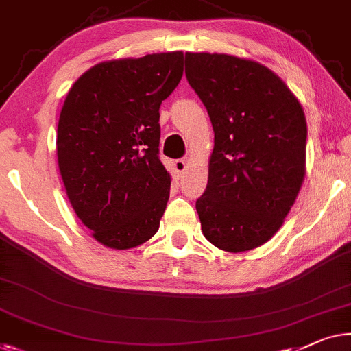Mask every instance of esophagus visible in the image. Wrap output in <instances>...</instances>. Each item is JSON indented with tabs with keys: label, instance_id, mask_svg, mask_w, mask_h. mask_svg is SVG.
<instances>
[{
	"label": "esophagus",
	"instance_id": "1",
	"mask_svg": "<svg viewBox=\"0 0 351 351\" xmlns=\"http://www.w3.org/2000/svg\"><path fill=\"white\" fill-rule=\"evenodd\" d=\"M186 167H188V161L186 160H176L174 161V169H176L177 177L184 176L185 171H186Z\"/></svg>",
	"mask_w": 351,
	"mask_h": 351
}]
</instances>
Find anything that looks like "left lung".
I'll return each mask as SVG.
<instances>
[{
	"label": "left lung",
	"mask_w": 351,
	"mask_h": 351,
	"mask_svg": "<svg viewBox=\"0 0 351 351\" xmlns=\"http://www.w3.org/2000/svg\"><path fill=\"white\" fill-rule=\"evenodd\" d=\"M185 74L215 134L206 191L196 201L202 234L220 250H253L280 230L302 186L304 109L255 60L186 52Z\"/></svg>",
	"instance_id": "8db88e82"
}]
</instances>
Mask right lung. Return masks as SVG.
<instances>
[{
  "instance_id": "right-lung-1",
  "label": "right lung",
  "mask_w": 351,
  "mask_h": 351,
  "mask_svg": "<svg viewBox=\"0 0 351 351\" xmlns=\"http://www.w3.org/2000/svg\"><path fill=\"white\" fill-rule=\"evenodd\" d=\"M184 75V52L95 64L66 95L57 156L75 215L99 243L128 250L156 234L171 174L160 161V106Z\"/></svg>"
}]
</instances>
